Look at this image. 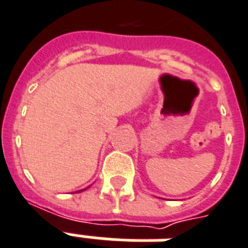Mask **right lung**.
Masks as SVG:
<instances>
[{"label":"right lung","mask_w":248,"mask_h":248,"mask_svg":"<svg viewBox=\"0 0 248 248\" xmlns=\"http://www.w3.org/2000/svg\"><path fill=\"white\" fill-rule=\"evenodd\" d=\"M84 190H86V188H84ZM80 191H83V190H80ZM80 191H79V192H80Z\"/></svg>","instance_id":"right-lung-1"}]
</instances>
